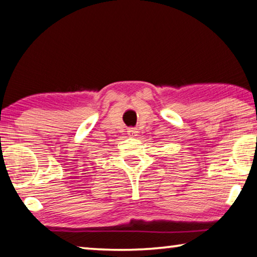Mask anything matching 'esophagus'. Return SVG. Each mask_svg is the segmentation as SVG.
<instances>
[{"label": "esophagus", "instance_id": "1", "mask_svg": "<svg viewBox=\"0 0 257 257\" xmlns=\"http://www.w3.org/2000/svg\"><path fill=\"white\" fill-rule=\"evenodd\" d=\"M127 133H128L129 136H136L137 129L136 128H128L127 129Z\"/></svg>", "mask_w": 257, "mask_h": 257}]
</instances>
